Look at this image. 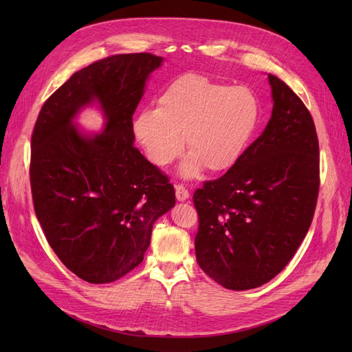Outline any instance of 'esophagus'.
I'll return each mask as SVG.
<instances>
[{
    "instance_id": "obj_1",
    "label": "esophagus",
    "mask_w": 352,
    "mask_h": 352,
    "mask_svg": "<svg viewBox=\"0 0 352 352\" xmlns=\"http://www.w3.org/2000/svg\"><path fill=\"white\" fill-rule=\"evenodd\" d=\"M175 190H176V199L177 201H186L189 198V190L185 186L176 185Z\"/></svg>"
}]
</instances>
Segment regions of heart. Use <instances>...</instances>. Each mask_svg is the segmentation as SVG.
Segmentation results:
<instances>
[{
	"mask_svg": "<svg viewBox=\"0 0 352 352\" xmlns=\"http://www.w3.org/2000/svg\"><path fill=\"white\" fill-rule=\"evenodd\" d=\"M260 120V102L247 87L184 74L157 100V110H142L133 120V135L155 167L172 164L186 148L180 167L185 179L228 172L247 150Z\"/></svg>",
	"mask_w": 352,
	"mask_h": 352,
	"instance_id": "b5f03b06",
	"label": "heart"
}]
</instances>
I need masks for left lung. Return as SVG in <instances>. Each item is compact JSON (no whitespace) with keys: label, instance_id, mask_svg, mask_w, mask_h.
I'll return each instance as SVG.
<instances>
[{"label":"left lung","instance_id":"8db88e82","mask_svg":"<svg viewBox=\"0 0 352 352\" xmlns=\"http://www.w3.org/2000/svg\"><path fill=\"white\" fill-rule=\"evenodd\" d=\"M273 110L239 162L194 194L199 267L232 291L279 274L305 238L318 195V141L310 111L269 74Z\"/></svg>","mask_w":352,"mask_h":352}]
</instances>
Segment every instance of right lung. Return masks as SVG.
Instances as JSON below:
<instances>
[{
  "mask_svg": "<svg viewBox=\"0 0 352 352\" xmlns=\"http://www.w3.org/2000/svg\"><path fill=\"white\" fill-rule=\"evenodd\" d=\"M162 63L148 52L92 63L45 101L32 133L36 217L61 263L89 283L141 264L155 220L175 206L168 177L133 146L132 116ZM92 103L106 124L89 134L74 120Z\"/></svg>",
  "mask_w": 352,
  "mask_h": 352,
  "instance_id": "right-lung-1",
  "label": "right lung"
}]
</instances>
